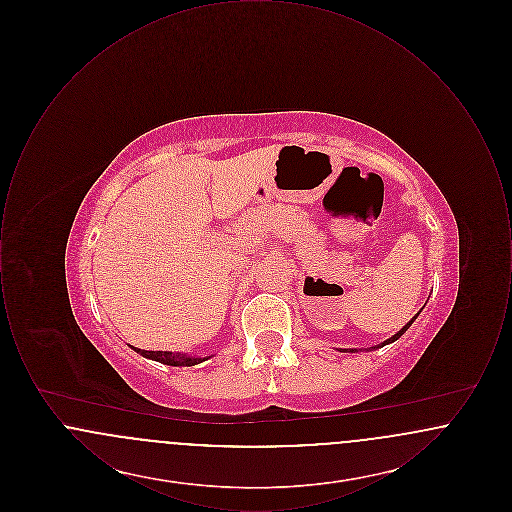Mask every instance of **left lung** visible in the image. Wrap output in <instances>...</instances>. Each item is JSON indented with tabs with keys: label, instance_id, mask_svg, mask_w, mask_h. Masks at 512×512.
<instances>
[{
	"label": "left lung",
	"instance_id": "8db88e82",
	"mask_svg": "<svg viewBox=\"0 0 512 512\" xmlns=\"http://www.w3.org/2000/svg\"><path fill=\"white\" fill-rule=\"evenodd\" d=\"M416 317H418V315H416ZM416 317H414V318H416ZM414 318H413V320H411V322H407V324H405V326H403V328H401V330H399V332H397V334H395V336H393V338H390V340L384 341V343H380V345H378V347H384V345H386V343H391V341H395V340H397V338H401V336H403V334H405V332H407V328H409V326H411V324H413ZM378 347H374V349H378ZM345 351H351V353H355V351H357V349H345Z\"/></svg>",
	"mask_w": 512,
	"mask_h": 512
}]
</instances>
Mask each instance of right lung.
Segmentation results:
<instances>
[{
    "label": "right lung",
    "instance_id": "1",
    "mask_svg": "<svg viewBox=\"0 0 512 512\" xmlns=\"http://www.w3.org/2000/svg\"><path fill=\"white\" fill-rule=\"evenodd\" d=\"M132 349L147 359H153L157 363L169 366H194L209 359V357H190L184 353H171V351H146V349H136V347H132Z\"/></svg>",
    "mask_w": 512,
    "mask_h": 512
}]
</instances>
